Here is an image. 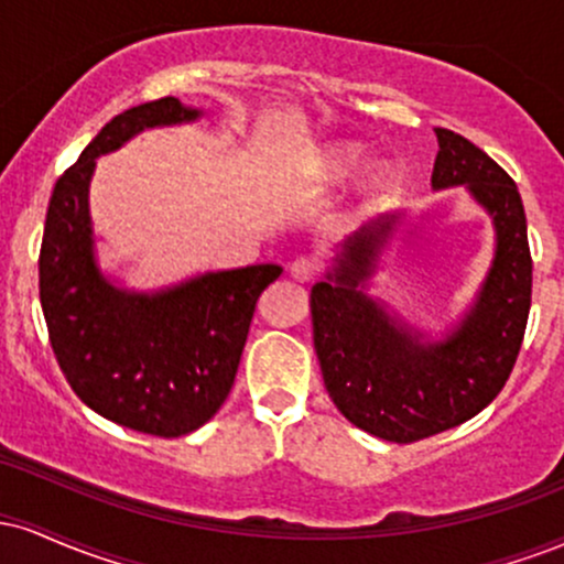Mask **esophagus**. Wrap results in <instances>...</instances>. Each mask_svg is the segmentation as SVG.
I'll use <instances>...</instances> for the list:
<instances>
[{"label":"esophagus","instance_id":"obj_1","mask_svg":"<svg viewBox=\"0 0 564 564\" xmlns=\"http://www.w3.org/2000/svg\"><path fill=\"white\" fill-rule=\"evenodd\" d=\"M289 273L291 278H296V281L310 283L315 281V275H318V262H315L313 257H296V260L291 262Z\"/></svg>","mask_w":564,"mask_h":564}]
</instances>
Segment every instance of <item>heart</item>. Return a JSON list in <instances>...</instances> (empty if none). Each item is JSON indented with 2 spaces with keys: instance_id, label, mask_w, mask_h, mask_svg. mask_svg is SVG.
<instances>
[{
  "instance_id": "heart-1",
  "label": "heart",
  "mask_w": 564,
  "mask_h": 564,
  "mask_svg": "<svg viewBox=\"0 0 564 564\" xmlns=\"http://www.w3.org/2000/svg\"><path fill=\"white\" fill-rule=\"evenodd\" d=\"M323 166H326V174L332 180H345L360 166V151L352 145L334 148L326 156V161H323Z\"/></svg>"
}]
</instances>
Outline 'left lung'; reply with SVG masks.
<instances>
[{
  "instance_id": "obj_1",
  "label": "left lung",
  "mask_w": 564,
  "mask_h": 564,
  "mask_svg": "<svg viewBox=\"0 0 564 564\" xmlns=\"http://www.w3.org/2000/svg\"><path fill=\"white\" fill-rule=\"evenodd\" d=\"M432 185H467L496 225V260L475 310L443 345H419L358 283L371 275L392 219L355 232L328 281L310 291L323 384L368 435L416 443L480 413L507 384L525 336L533 260L514 180L475 142L437 127Z\"/></svg>"
}]
</instances>
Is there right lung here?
Listing matches in <instances>:
<instances>
[{
	"instance_id": "add662e5",
	"label": "right lung",
	"mask_w": 564,
	"mask_h": 564,
	"mask_svg": "<svg viewBox=\"0 0 564 564\" xmlns=\"http://www.w3.org/2000/svg\"><path fill=\"white\" fill-rule=\"evenodd\" d=\"M196 116L177 97L113 116L57 177L39 251V300L70 390L100 416L153 437L187 435L219 411L254 304L283 273L273 262L249 264L153 296L127 294L97 273L87 209L95 159L140 129Z\"/></svg>"
}]
</instances>
